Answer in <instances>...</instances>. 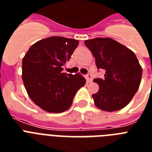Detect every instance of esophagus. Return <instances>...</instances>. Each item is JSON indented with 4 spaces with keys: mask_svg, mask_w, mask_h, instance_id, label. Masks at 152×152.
Wrapping results in <instances>:
<instances>
[{
    "mask_svg": "<svg viewBox=\"0 0 152 152\" xmlns=\"http://www.w3.org/2000/svg\"><path fill=\"white\" fill-rule=\"evenodd\" d=\"M86 78H87V80L88 82H91L92 81V76H91V74L88 73L86 75Z\"/></svg>",
    "mask_w": 152,
    "mask_h": 152,
    "instance_id": "34e87169",
    "label": "esophagus"
}]
</instances>
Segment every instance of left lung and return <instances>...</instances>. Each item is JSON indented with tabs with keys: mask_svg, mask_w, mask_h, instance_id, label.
Wrapping results in <instances>:
<instances>
[{
	"mask_svg": "<svg viewBox=\"0 0 152 152\" xmlns=\"http://www.w3.org/2000/svg\"><path fill=\"white\" fill-rule=\"evenodd\" d=\"M95 58L98 69L105 71L104 78H96L99 89L92 95L95 106L104 111L119 110L134 96L140 84L142 68L132 50L110 38L84 42Z\"/></svg>",
	"mask_w": 152,
	"mask_h": 152,
	"instance_id": "1",
	"label": "left lung"
}]
</instances>
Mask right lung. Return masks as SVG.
I'll return each mask as SVG.
<instances>
[{"mask_svg":"<svg viewBox=\"0 0 152 152\" xmlns=\"http://www.w3.org/2000/svg\"><path fill=\"white\" fill-rule=\"evenodd\" d=\"M78 40L53 36L32 45L22 62V78L31 99L44 110L61 113L71 106L76 91L86 83L80 74L62 72Z\"/></svg>","mask_w":152,"mask_h":152,"instance_id":"add662e5","label":"right lung"}]
</instances>
